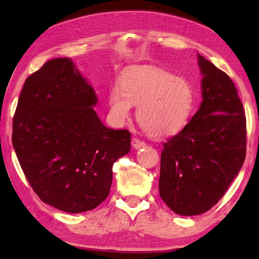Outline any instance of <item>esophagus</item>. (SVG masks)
Returning a JSON list of instances; mask_svg holds the SVG:
<instances>
[{"instance_id":"obj_1","label":"esophagus","mask_w":259,"mask_h":259,"mask_svg":"<svg viewBox=\"0 0 259 259\" xmlns=\"http://www.w3.org/2000/svg\"><path fill=\"white\" fill-rule=\"evenodd\" d=\"M131 145H133V147L135 148V150H139V148H143L146 146V144L142 142V140H139L137 138H133V140H131Z\"/></svg>"}]
</instances>
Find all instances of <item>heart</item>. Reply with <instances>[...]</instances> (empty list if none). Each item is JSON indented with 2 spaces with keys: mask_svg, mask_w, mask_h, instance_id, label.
<instances>
[{
  "mask_svg": "<svg viewBox=\"0 0 259 259\" xmlns=\"http://www.w3.org/2000/svg\"><path fill=\"white\" fill-rule=\"evenodd\" d=\"M119 84L108 97L109 117L114 124L128 121L133 105L138 106L139 124L155 138L177 135L190 121L194 91L184 78L155 67L134 66L121 74Z\"/></svg>",
  "mask_w": 259,
  "mask_h": 259,
  "instance_id": "obj_1",
  "label": "heart"
}]
</instances>
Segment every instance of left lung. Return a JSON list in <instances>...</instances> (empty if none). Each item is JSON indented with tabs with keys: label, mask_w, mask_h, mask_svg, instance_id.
Segmentation results:
<instances>
[{
	"label": "left lung",
	"mask_w": 259,
	"mask_h": 259,
	"mask_svg": "<svg viewBox=\"0 0 259 259\" xmlns=\"http://www.w3.org/2000/svg\"><path fill=\"white\" fill-rule=\"evenodd\" d=\"M198 65L202 102L161 152L160 196L182 216L211 209L245 159V116L234 83L199 54Z\"/></svg>",
	"instance_id": "obj_1"
}]
</instances>
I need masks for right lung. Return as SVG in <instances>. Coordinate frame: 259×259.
<instances>
[{
    "label": "right lung",
    "instance_id": "right-lung-1",
    "mask_svg": "<svg viewBox=\"0 0 259 259\" xmlns=\"http://www.w3.org/2000/svg\"><path fill=\"white\" fill-rule=\"evenodd\" d=\"M93 85L71 58H55L21 90L12 145L43 202L69 213L93 210L107 198L113 164L130 152V133L103 124Z\"/></svg>",
    "mask_w": 259,
    "mask_h": 259
}]
</instances>
